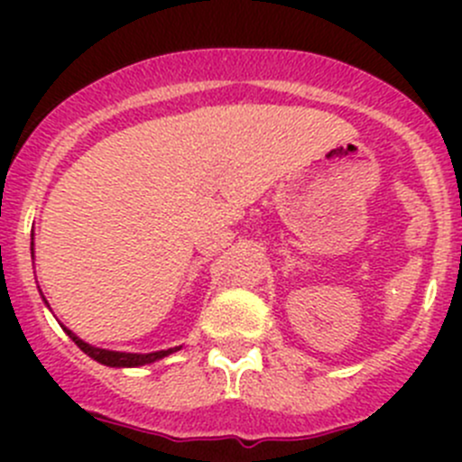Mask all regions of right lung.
I'll list each match as a JSON object with an SVG mask.
<instances>
[{"instance_id": "right-lung-1", "label": "right lung", "mask_w": 462, "mask_h": 462, "mask_svg": "<svg viewBox=\"0 0 462 462\" xmlns=\"http://www.w3.org/2000/svg\"><path fill=\"white\" fill-rule=\"evenodd\" d=\"M67 330V328H64ZM69 337L73 339V342L80 346V351H85L88 357H93V360H97L100 365H106V366H143V365H149V362H156L161 360V357L170 356V353L179 351V348H167V351H156V353H120V351H106V348H96V346H88L87 342H82V339H78L76 335L71 333V330H67Z\"/></svg>"}]
</instances>
